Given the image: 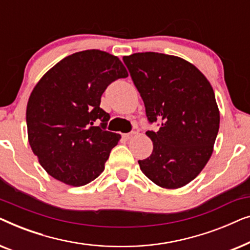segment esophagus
<instances>
[{"label":"esophagus","instance_id":"1","mask_svg":"<svg viewBox=\"0 0 250 250\" xmlns=\"http://www.w3.org/2000/svg\"><path fill=\"white\" fill-rule=\"evenodd\" d=\"M135 133L134 132H131V133H126V134H123V138H124L125 140H129L132 139L133 136H134Z\"/></svg>","mask_w":250,"mask_h":250}]
</instances>
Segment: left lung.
<instances>
[{
	"mask_svg": "<svg viewBox=\"0 0 250 250\" xmlns=\"http://www.w3.org/2000/svg\"><path fill=\"white\" fill-rule=\"evenodd\" d=\"M138 88L149 123L153 150L139 160L142 173L165 189L182 188L196 179L209 160L220 111L214 90L192 63L175 56L142 52L123 58Z\"/></svg>",
	"mask_w": 250,
	"mask_h": 250,
	"instance_id": "8db88e82",
	"label": "left lung"
}]
</instances>
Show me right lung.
<instances>
[{
    "instance_id": "obj_1",
    "label": "right lung",
    "mask_w": 250,
    "mask_h": 250,
    "mask_svg": "<svg viewBox=\"0 0 250 250\" xmlns=\"http://www.w3.org/2000/svg\"><path fill=\"white\" fill-rule=\"evenodd\" d=\"M117 57L85 50L63 58L30 93L26 110L28 141L47 174L73 187L104 172L121 135L105 131L110 119L100 108L109 84L127 77Z\"/></svg>"
}]
</instances>
